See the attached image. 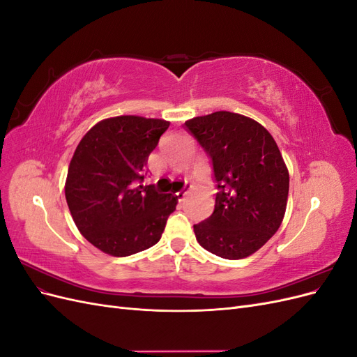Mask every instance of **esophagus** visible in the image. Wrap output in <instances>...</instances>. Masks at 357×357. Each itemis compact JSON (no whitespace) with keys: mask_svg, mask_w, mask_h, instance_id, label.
I'll list each match as a JSON object with an SVG mask.
<instances>
[{"mask_svg":"<svg viewBox=\"0 0 357 357\" xmlns=\"http://www.w3.org/2000/svg\"><path fill=\"white\" fill-rule=\"evenodd\" d=\"M188 189H181L180 192H177L176 195H177V198H178V201H185V198L188 197Z\"/></svg>","mask_w":357,"mask_h":357,"instance_id":"34e87169","label":"esophagus"}]
</instances>
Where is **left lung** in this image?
I'll list each match as a JSON object with an SVG mask.
<instances>
[{"mask_svg":"<svg viewBox=\"0 0 357 357\" xmlns=\"http://www.w3.org/2000/svg\"><path fill=\"white\" fill-rule=\"evenodd\" d=\"M213 162L214 211L193 225L197 241L223 259L257 252L283 222L289 171L273 135L253 119L215 112L185 122Z\"/></svg>","mask_w":357,"mask_h":357,"instance_id":"left-lung-1","label":"left lung"}]
</instances>
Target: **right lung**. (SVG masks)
Returning a JSON list of instances; mask_svg holds the SVG:
<instances>
[{
	"instance_id": "1",
	"label": "right lung",
	"mask_w": 357,
	"mask_h": 357,
	"mask_svg": "<svg viewBox=\"0 0 357 357\" xmlns=\"http://www.w3.org/2000/svg\"><path fill=\"white\" fill-rule=\"evenodd\" d=\"M168 126L162 119L109 117L92 126L75 149L66 198L77 229L101 252L125 257L160 240L178 198L137 185Z\"/></svg>"
}]
</instances>
